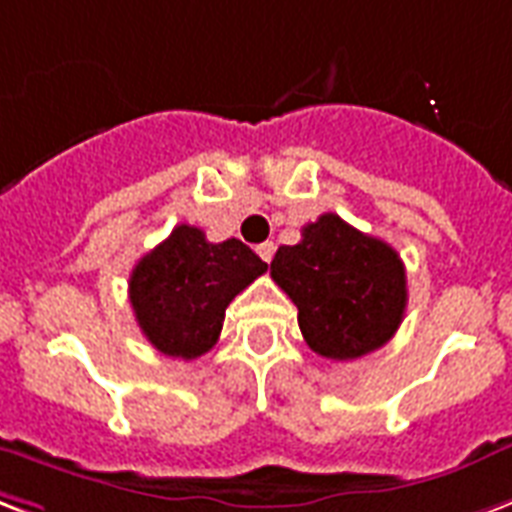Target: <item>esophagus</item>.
<instances>
[{
	"mask_svg": "<svg viewBox=\"0 0 512 512\" xmlns=\"http://www.w3.org/2000/svg\"><path fill=\"white\" fill-rule=\"evenodd\" d=\"M274 252H276L274 241H263V244H257V255H260V260H266V263L274 260Z\"/></svg>",
	"mask_w": 512,
	"mask_h": 512,
	"instance_id": "esophagus-1",
	"label": "esophagus"
}]
</instances>
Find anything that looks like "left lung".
<instances>
[{"mask_svg":"<svg viewBox=\"0 0 512 512\" xmlns=\"http://www.w3.org/2000/svg\"><path fill=\"white\" fill-rule=\"evenodd\" d=\"M271 276L298 306L306 344L331 361L380 350L407 309V274L396 249L336 214L306 225L298 244L279 246Z\"/></svg>","mask_w":512,"mask_h":512,"instance_id":"left-lung-1","label":"left lung"}]
</instances>
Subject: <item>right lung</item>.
Wrapping results in <instances>:
<instances>
[{
	"mask_svg": "<svg viewBox=\"0 0 512 512\" xmlns=\"http://www.w3.org/2000/svg\"><path fill=\"white\" fill-rule=\"evenodd\" d=\"M266 268L238 238L211 244L200 227L179 225L132 268V312L162 355L192 361L217 344L230 301Z\"/></svg>",
	"mask_w": 512,
	"mask_h": 512,
	"instance_id": "right-lung-1",
	"label": "right lung"
}]
</instances>
